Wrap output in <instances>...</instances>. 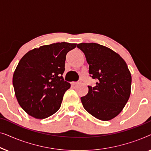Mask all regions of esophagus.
I'll return each mask as SVG.
<instances>
[{
	"label": "esophagus",
	"instance_id": "1",
	"mask_svg": "<svg viewBox=\"0 0 151 151\" xmlns=\"http://www.w3.org/2000/svg\"><path fill=\"white\" fill-rule=\"evenodd\" d=\"M80 81H78V82H71V84H73V85H74V84H77L78 83H80Z\"/></svg>",
	"mask_w": 151,
	"mask_h": 151
}]
</instances>
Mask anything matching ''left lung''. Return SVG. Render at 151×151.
<instances>
[{"mask_svg": "<svg viewBox=\"0 0 151 151\" xmlns=\"http://www.w3.org/2000/svg\"><path fill=\"white\" fill-rule=\"evenodd\" d=\"M77 47L84 53L89 65L94 86L81 97L85 110L97 119L108 121L121 112L131 94V75L126 62L108 47L97 43H80Z\"/></svg>", "mask_w": 151, "mask_h": 151, "instance_id": "left-lung-1", "label": "left lung"}]
</instances>
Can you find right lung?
Wrapping results in <instances>:
<instances>
[{
    "label": "right lung",
    "instance_id": "obj_1",
    "mask_svg": "<svg viewBox=\"0 0 151 151\" xmlns=\"http://www.w3.org/2000/svg\"><path fill=\"white\" fill-rule=\"evenodd\" d=\"M77 44L53 43L34 49L20 60L13 76L20 106L31 116L44 119L54 114L71 84L65 81L66 55Z\"/></svg>",
    "mask_w": 151,
    "mask_h": 151
}]
</instances>
